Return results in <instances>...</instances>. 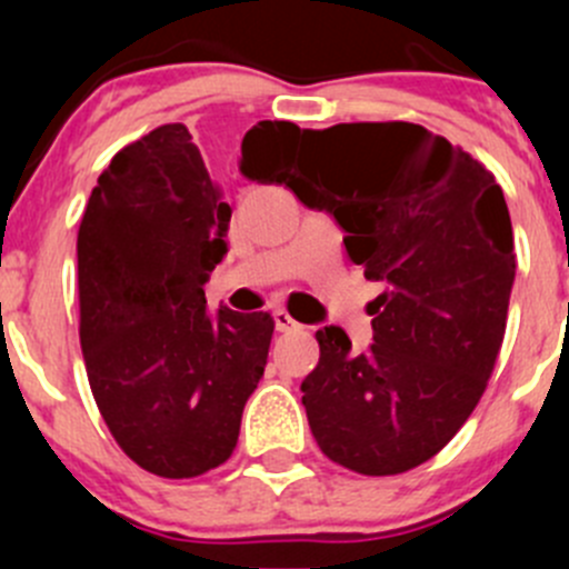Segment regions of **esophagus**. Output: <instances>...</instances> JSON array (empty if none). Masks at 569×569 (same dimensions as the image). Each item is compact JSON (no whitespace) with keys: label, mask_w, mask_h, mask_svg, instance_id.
<instances>
[{"label":"esophagus","mask_w":569,"mask_h":569,"mask_svg":"<svg viewBox=\"0 0 569 569\" xmlns=\"http://www.w3.org/2000/svg\"><path fill=\"white\" fill-rule=\"evenodd\" d=\"M274 317V327H278L280 332H291V330H300V321L291 319L289 311H283V308H278V311L272 313Z\"/></svg>","instance_id":"obj_1"}]
</instances>
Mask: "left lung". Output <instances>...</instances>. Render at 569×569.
<instances>
[{
	"mask_svg": "<svg viewBox=\"0 0 569 569\" xmlns=\"http://www.w3.org/2000/svg\"><path fill=\"white\" fill-rule=\"evenodd\" d=\"M242 173L336 217L349 258L386 283L366 352L341 327L317 332L302 405L319 449L363 476L432 460L479 405L507 330L515 237L496 176L405 120L267 137Z\"/></svg>",
	"mask_w": 569,
	"mask_h": 569,
	"instance_id": "obj_1",
	"label": "left lung"
}]
</instances>
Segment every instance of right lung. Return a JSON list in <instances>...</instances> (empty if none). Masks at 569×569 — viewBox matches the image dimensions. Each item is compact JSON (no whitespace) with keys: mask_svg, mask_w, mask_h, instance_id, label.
Segmentation results:
<instances>
[{"mask_svg":"<svg viewBox=\"0 0 569 569\" xmlns=\"http://www.w3.org/2000/svg\"><path fill=\"white\" fill-rule=\"evenodd\" d=\"M263 137H297L261 120ZM231 206L183 123L120 148L99 176L77 237L79 341L101 418L148 473L192 479L233 455L267 366L269 313L206 308L228 252Z\"/></svg>","mask_w":569,"mask_h":569,"instance_id":"right-lung-1","label":"right lung"}]
</instances>
